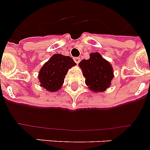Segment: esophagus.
I'll return each instance as SVG.
<instances>
[{
	"label": "esophagus",
	"instance_id": "34e87169",
	"mask_svg": "<svg viewBox=\"0 0 150 150\" xmlns=\"http://www.w3.org/2000/svg\"><path fill=\"white\" fill-rule=\"evenodd\" d=\"M74 60L76 64H78L79 62H80V58H79V57H76V58H74Z\"/></svg>",
	"mask_w": 150,
	"mask_h": 150
}]
</instances>
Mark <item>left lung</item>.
<instances>
[{
	"label": "left lung",
	"instance_id": "8db88e82",
	"mask_svg": "<svg viewBox=\"0 0 150 150\" xmlns=\"http://www.w3.org/2000/svg\"><path fill=\"white\" fill-rule=\"evenodd\" d=\"M88 60L83 59L79 63L86 84L95 92L104 91L110 86L113 78V70L109 62L102 58L98 52L90 54Z\"/></svg>",
	"mask_w": 150,
	"mask_h": 150
}]
</instances>
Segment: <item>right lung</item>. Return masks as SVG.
<instances>
[{
  "label": "right lung",
  "mask_w": 150,
  "mask_h": 150,
  "mask_svg": "<svg viewBox=\"0 0 150 150\" xmlns=\"http://www.w3.org/2000/svg\"><path fill=\"white\" fill-rule=\"evenodd\" d=\"M76 64L70 56H64L62 54L53 55L40 71L38 78L40 86L52 92L59 90L63 85L67 71Z\"/></svg>",
  "instance_id": "add662e5"
}]
</instances>
